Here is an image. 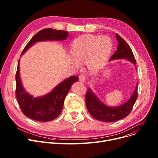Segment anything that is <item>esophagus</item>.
Wrapping results in <instances>:
<instances>
[{
	"label": "esophagus",
	"mask_w": 158,
	"mask_h": 158,
	"mask_svg": "<svg viewBox=\"0 0 158 158\" xmlns=\"http://www.w3.org/2000/svg\"><path fill=\"white\" fill-rule=\"evenodd\" d=\"M85 76H84V75H80L79 77V81L81 82H84L85 81Z\"/></svg>",
	"instance_id": "esophagus-1"
}]
</instances>
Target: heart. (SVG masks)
Masks as SVG:
<instances>
[{"label": "heart", "mask_w": 158, "mask_h": 158, "mask_svg": "<svg viewBox=\"0 0 158 158\" xmlns=\"http://www.w3.org/2000/svg\"><path fill=\"white\" fill-rule=\"evenodd\" d=\"M112 50L109 36L82 35L73 41L70 53L76 66L85 63L89 72H97L106 64Z\"/></svg>", "instance_id": "1"}]
</instances>
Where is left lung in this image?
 Listing matches in <instances>:
<instances>
[{"mask_svg": "<svg viewBox=\"0 0 158 158\" xmlns=\"http://www.w3.org/2000/svg\"><path fill=\"white\" fill-rule=\"evenodd\" d=\"M118 42L117 50L111 57L110 61L126 59L136 64V60L129 45L120 36L116 34ZM136 69V66H135ZM138 85L129 100L118 107H110L102 102L90 88H88L86 94V105L89 114L95 119L113 122L126 117L131 113L138 97Z\"/></svg>", "mask_w": 158, "mask_h": 158, "instance_id": "8db88e82", "label": "left lung"}]
</instances>
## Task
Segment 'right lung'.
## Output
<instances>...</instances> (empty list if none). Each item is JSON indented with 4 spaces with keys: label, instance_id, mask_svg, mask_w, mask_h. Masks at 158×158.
<instances>
[{
    "label": "right lung",
    "instance_id": "add662e5",
    "mask_svg": "<svg viewBox=\"0 0 158 158\" xmlns=\"http://www.w3.org/2000/svg\"><path fill=\"white\" fill-rule=\"evenodd\" d=\"M69 36V32L54 29H44L33 36L23 48L21 56L36 42L43 41H62ZM19 61L16 73V96L20 109L26 117L38 122L51 121L61 113L64 98L78 77L71 76L54 88L51 92L40 97H34L23 88L20 77Z\"/></svg>",
    "mask_w": 158,
    "mask_h": 158
}]
</instances>
